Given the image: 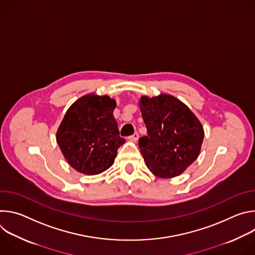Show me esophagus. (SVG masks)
I'll return each mask as SVG.
<instances>
[{
  "instance_id": "obj_1",
  "label": "esophagus",
  "mask_w": 255,
  "mask_h": 255,
  "mask_svg": "<svg viewBox=\"0 0 255 255\" xmlns=\"http://www.w3.org/2000/svg\"><path fill=\"white\" fill-rule=\"evenodd\" d=\"M129 140L132 141V142H136V141L138 140V133H134L133 135H131V136L129 137Z\"/></svg>"
}]
</instances>
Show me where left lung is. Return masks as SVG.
<instances>
[{"label":"left lung","instance_id":"8db88e82","mask_svg":"<svg viewBox=\"0 0 255 255\" xmlns=\"http://www.w3.org/2000/svg\"><path fill=\"white\" fill-rule=\"evenodd\" d=\"M147 136L139 138V148L148 169L156 176L171 178L183 173L199 156L204 128L189 107L167 94L139 101Z\"/></svg>","mask_w":255,"mask_h":255}]
</instances>
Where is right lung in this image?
I'll use <instances>...</instances> for the list:
<instances>
[{
    "label": "right lung",
    "instance_id": "add662e5",
    "mask_svg": "<svg viewBox=\"0 0 255 255\" xmlns=\"http://www.w3.org/2000/svg\"><path fill=\"white\" fill-rule=\"evenodd\" d=\"M116 101L89 94L66 111L56 132V141L68 164L77 171L99 174L114 163L125 139L119 136L113 116Z\"/></svg>",
    "mask_w": 255,
    "mask_h": 255
}]
</instances>
